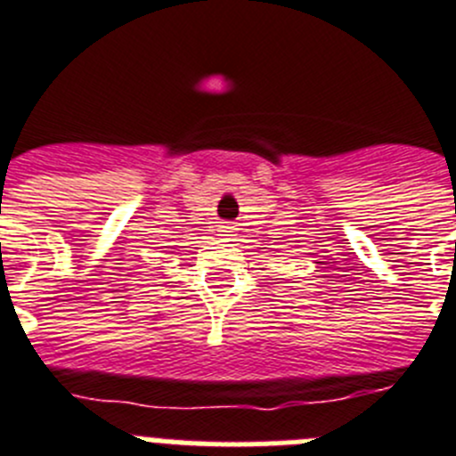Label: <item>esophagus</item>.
<instances>
[{
	"label": "esophagus",
	"instance_id": "obj_1",
	"mask_svg": "<svg viewBox=\"0 0 456 456\" xmlns=\"http://www.w3.org/2000/svg\"><path fill=\"white\" fill-rule=\"evenodd\" d=\"M232 235H235V228H232L231 224H221L219 225V237H221V240H232Z\"/></svg>",
	"mask_w": 456,
	"mask_h": 456
}]
</instances>
